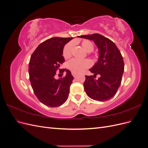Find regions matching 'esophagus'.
<instances>
[{
  "instance_id": "obj_1",
  "label": "esophagus",
  "mask_w": 148,
  "mask_h": 148,
  "mask_svg": "<svg viewBox=\"0 0 148 148\" xmlns=\"http://www.w3.org/2000/svg\"><path fill=\"white\" fill-rule=\"evenodd\" d=\"M71 73H72V75L74 77H76V76L77 75V73H74V72H72Z\"/></svg>"
}]
</instances>
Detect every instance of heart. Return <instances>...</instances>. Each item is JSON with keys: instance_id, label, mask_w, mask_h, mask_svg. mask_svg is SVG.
<instances>
[{"instance_id": "1", "label": "heart", "mask_w": 148, "mask_h": 148, "mask_svg": "<svg viewBox=\"0 0 148 148\" xmlns=\"http://www.w3.org/2000/svg\"><path fill=\"white\" fill-rule=\"evenodd\" d=\"M82 46L85 51L88 52H91L94 49L93 44L88 40H83L82 42ZM73 46V42H69L66 44L64 48L63 56L65 59H69L71 54V50ZM91 65V62L89 60H79L77 59H73L70 60L68 64L67 67L72 72L76 73H82L85 69L89 68Z\"/></svg>"}]
</instances>
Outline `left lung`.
Wrapping results in <instances>:
<instances>
[{
  "mask_svg": "<svg viewBox=\"0 0 148 148\" xmlns=\"http://www.w3.org/2000/svg\"><path fill=\"white\" fill-rule=\"evenodd\" d=\"M78 38L93 41L99 51L97 62L89 69L93 76H86L83 84L86 95L93 100L107 101L117 92L122 82L124 62L114 42L99 34L83 35ZM99 74L95 80L93 77Z\"/></svg>",
  "mask_w": 148,
  "mask_h": 148,
  "instance_id": "1",
  "label": "left lung"
}]
</instances>
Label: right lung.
Instances as JSON below:
<instances>
[{
  "mask_svg": "<svg viewBox=\"0 0 148 148\" xmlns=\"http://www.w3.org/2000/svg\"><path fill=\"white\" fill-rule=\"evenodd\" d=\"M73 38H52L40 44L30 58L29 80L39 101L48 107L60 106L69 97L73 77L69 70L62 69L66 75L55 78L56 71L65 62L64 46Z\"/></svg>",
  "mask_w": 148,
  "mask_h": 148,
  "instance_id": "add662e5",
  "label": "right lung"
}]
</instances>
